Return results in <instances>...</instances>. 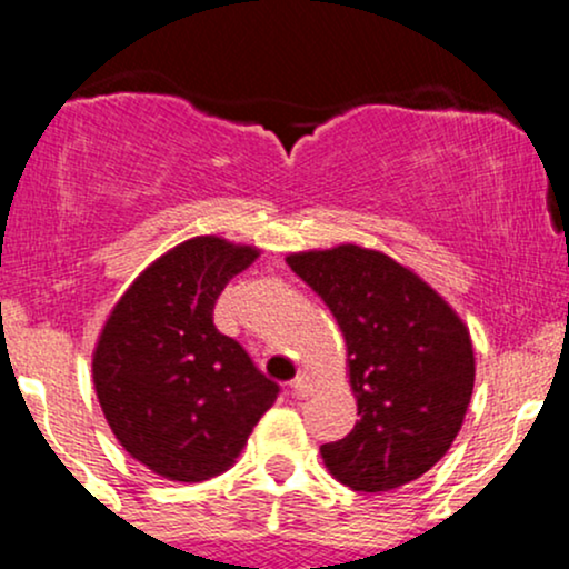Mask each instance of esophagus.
Listing matches in <instances>:
<instances>
[{
  "label": "esophagus",
  "mask_w": 569,
  "mask_h": 569,
  "mask_svg": "<svg viewBox=\"0 0 569 569\" xmlns=\"http://www.w3.org/2000/svg\"><path fill=\"white\" fill-rule=\"evenodd\" d=\"M291 388H293V393H297V396H310L312 390H316V380H312L307 371H302V375H297V380L291 382Z\"/></svg>",
  "instance_id": "esophagus-1"
}]
</instances>
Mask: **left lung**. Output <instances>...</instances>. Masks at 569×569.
<instances>
[{
  "label": "left lung",
  "instance_id": "1",
  "mask_svg": "<svg viewBox=\"0 0 569 569\" xmlns=\"http://www.w3.org/2000/svg\"><path fill=\"white\" fill-rule=\"evenodd\" d=\"M286 262L335 312L361 420L323 443L329 473L358 492L420 479L452 447L473 393L471 331L455 307L388 253L342 243Z\"/></svg>",
  "mask_w": 569,
  "mask_h": 569
}]
</instances>
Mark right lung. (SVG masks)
I'll return each instance as SVG.
<instances>
[{
    "label": "right lung",
    "mask_w": 569,
    "mask_h": 569,
    "mask_svg": "<svg viewBox=\"0 0 569 569\" xmlns=\"http://www.w3.org/2000/svg\"><path fill=\"white\" fill-rule=\"evenodd\" d=\"M257 246L198 234L154 259L117 299L93 350V385L122 449L171 481H206L243 452L278 385L213 326L224 286Z\"/></svg>",
    "instance_id": "add662e5"
}]
</instances>
